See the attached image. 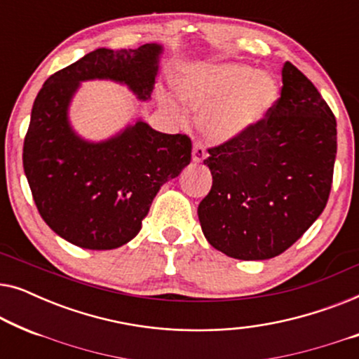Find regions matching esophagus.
Instances as JSON below:
<instances>
[{
    "label": "esophagus",
    "instance_id": "1",
    "mask_svg": "<svg viewBox=\"0 0 359 359\" xmlns=\"http://www.w3.org/2000/svg\"><path fill=\"white\" fill-rule=\"evenodd\" d=\"M205 156H208V151H205V149H204V145L203 144H194V147H193V161L194 163H201V161H203Z\"/></svg>",
    "mask_w": 359,
    "mask_h": 359
}]
</instances>
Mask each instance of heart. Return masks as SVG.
I'll return each mask as SVG.
<instances>
[{
  "label": "heart",
  "instance_id": "obj_1",
  "mask_svg": "<svg viewBox=\"0 0 359 359\" xmlns=\"http://www.w3.org/2000/svg\"><path fill=\"white\" fill-rule=\"evenodd\" d=\"M176 90L191 107L204 109L199 129L219 144L242 139L257 129L279 97L271 75L235 62L194 67L180 78Z\"/></svg>",
  "mask_w": 359,
  "mask_h": 359
}]
</instances>
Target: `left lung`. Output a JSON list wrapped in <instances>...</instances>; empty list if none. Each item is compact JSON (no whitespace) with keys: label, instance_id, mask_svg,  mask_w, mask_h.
Wrapping results in <instances>:
<instances>
[{"label":"left lung","instance_id":"8db88e82","mask_svg":"<svg viewBox=\"0 0 359 359\" xmlns=\"http://www.w3.org/2000/svg\"><path fill=\"white\" fill-rule=\"evenodd\" d=\"M212 188L198 215L215 250L268 259L296 243L325 209L337 156V121L313 83L291 62L266 121L209 149Z\"/></svg>","mask_w":359,"mask_h":359}]
</instances>
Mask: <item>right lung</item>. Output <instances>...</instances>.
Segmentation results:
<instances>
[{"label":"right lung","instance_id":"right-lung-1","mask_svg":"<svg viewBox=\"0 0 359 359\" xmlns=\"http://www.w3.org/2000/svg\"><path fill=\"white\" fill-rule=\"evenodd\" d=\"M163 47L96 48L43 83L24 139L22 165L34 203L46 224L76 247L112 250L142 229L161 186L191 161V139L161 134L135 121L102 142L72 129L68 107L81 81L122 83L150 100Z\"/></svg>","mask_w":359,"mask_h":359}]
</instances>
